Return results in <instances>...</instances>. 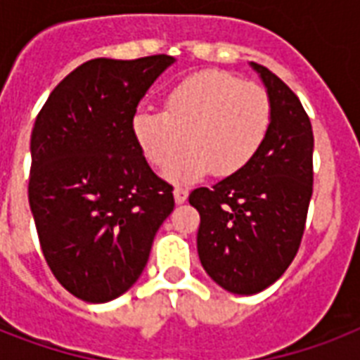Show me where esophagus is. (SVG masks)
<instances>
[{
  "label": "esophagus",
  "instance_id": "obj_1",
  "mask_svg": "<svg viewBox=\"0 0 360 360\" xmlns=\"http://www.w3.org/2000/svg\"><path fill=\"white\" fill-rule=\"evenodd\" d=\"M174 196H175V203H185L186 198H188V188H183V186H175Z\"/></svg>",
  "mask_w": 360,
  "mask_h": 360
}]
</instances>
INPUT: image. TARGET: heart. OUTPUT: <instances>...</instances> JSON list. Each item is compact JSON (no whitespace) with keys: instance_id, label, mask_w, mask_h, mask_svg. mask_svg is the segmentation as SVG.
I'll use <instances>...</instances> for the list:
<instances>
[{"instance_id":"b5f03b06","label":"heart","mask_w":360,"mask_h":360,"mask_svg":"<svg viewBox=\"0 0 360 360\" xmlns=\"http://www.w3.org/2000/svg\"><path fill=\"white\" fill-rule=\"evenodd\" d=\"M273 120L269 93L220 70L186 76L164 97L162 114L141 110L132 132L141 155L155 168H168L184 150H192L168 169L174 181H192L211 168L231 175L259 151Z\"/></svg>"}]
</instances>
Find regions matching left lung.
<instances>
[{
  "label": "left lung",
  "instance_id": "obj_1",
  "mask_svg": "<svg viewBox=\"0 0 360 360\" xmlns=\"http://www.w3.org/2000/svg\"><path fill=\"white\" fill-rule=\"evenodd\" d=\"M273 104L269 134L245 168L191 192L200 213L198 254L224 290L252 295L276 282L301 246L314 183V132L297 95L252 63Z\"/></svg>",
  "mask_w": 360,
  "mask_h": 360
}]
</instances>
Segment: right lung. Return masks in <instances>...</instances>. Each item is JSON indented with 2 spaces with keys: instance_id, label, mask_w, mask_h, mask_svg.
Wrapping results in <instances>:
<instances>
[{
  "instance_id": "obj_1",
  "label": "right lung",
  "mask_w": 360,
  "mask_h": 360,
  "mask_svg": "<svg viewBox=\"0 0 360 360\" xmlns=\"http://www.w3.org/2000/svg\"><path fill=\"white\" fill-rule=\"evenodd\" d=\"M172 63L166 53L86 61L37 115L30 207L48 267L82 301L123 295L174 211V186L149 168L132 132L141 97Z\"/></svg>"
}]
</instances>
